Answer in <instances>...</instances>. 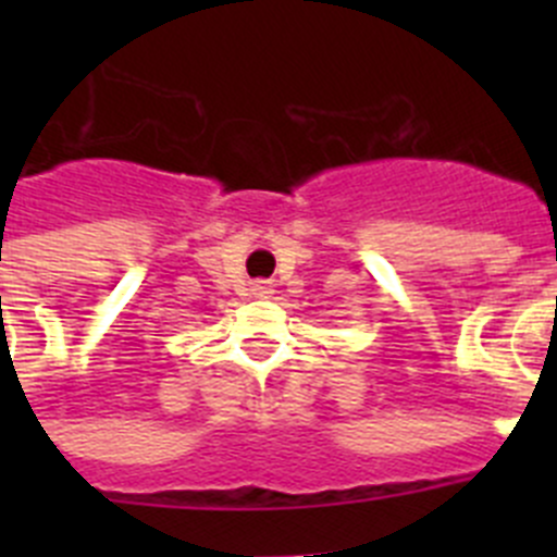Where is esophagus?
<instances>
[{"label": "esophagus", "mask_w": 557, "mask_h": 557, "mask_svg": "<svg viewBox=\"0 0 557 557\" xmlns=\"http://www.w3.org/2000/svg\"><path fill=\"white\" fill-rule=\"evenodd\" d=\"M258 288H261V290H263V294H269V290H267V285H258Z\"/></svg>", "instance_id": "34e87169"}]
</instances>
